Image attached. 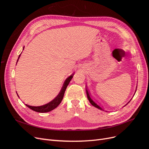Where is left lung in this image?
Listing matches in <instances>:
<instances>
[{
	"instance_id": "8db88e82",
	"label": "left lung",
	"mask_w": 149,
	"mask_h": 149,
	"mask_svg": "<svg viewBox=\"0 0 149 149\" xmlns=\"http://www.w3.org/2000/svg\"><path fill=\"white\" fill-rule=\"evenodd\" d=\"M86 94H87V97H88V100H89V101L90 102V103L93 106H94V107H97V108H98V109H101V110H103V109L102 108V107L101 106H100V104H98L94 101L93 99L92 98V97H91V94L89 93V91H88V89L86 88Z\"/></svg>"
}]
</instances>
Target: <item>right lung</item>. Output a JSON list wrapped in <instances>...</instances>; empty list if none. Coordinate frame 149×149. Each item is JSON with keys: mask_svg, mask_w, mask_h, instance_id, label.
Instances as JSON below:
<instances>
[{"mask_svg": "<svg viewBox=\"0 0 149 149\" xmlns=\"http://www.w3.org/2000/svg\"><path fill=\"white\" fill-rule=\"evenodd\" d=\"M20 55L19 56V58L20 57ZM19 58H18L17 61L19 60ZM74 74H72L70 76H69L68 78L63 84V86L61 89V91L60 92V93L58 94V96L53 100L52 101H51L50 102H49L45 104L44 105H42V106H30L28 104H25L26 106H27L30 109H31V110H33L35 112H41V113H43V112H49L52 111L53 109H55V108L60 104L61 103L63 98L64 96V94L65 92V90L68 86V85L69 84L70 81L71 80V79L73 78ZM18 96V94H17Z\"/></svg>", "mask_w": 149, "mask_h": 149, "instance_id": "1", "label": "right lung"}]
</instances>
